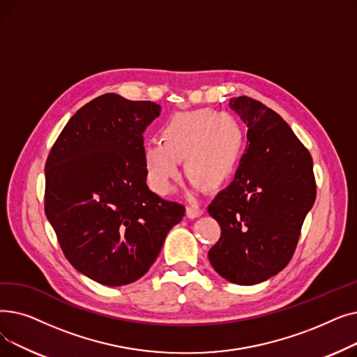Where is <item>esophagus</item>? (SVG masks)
<instances>
[{
  "label": "esophagus",
  "instance_id": "34e87169",
  "mask_svg": "<svg viewBox=\"0 0 357 357\" xmlns=\"http://www.w3.org/2000/svg\"><path fill=\"white\" fill-rule=\"evenodd\" d=\"M202 213H204V210L199 208L198 205H195V204H190L188 207H186V215H188L190 218H197V217H199Z\"/></svg>",
  "mask_w": 357,
  "mask_h": 357
}]
</instances>
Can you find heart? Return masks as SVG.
Masks as SVG:
<instances>
[{"mask_svg": "<svg viewBox=\"0 0 357 357\" xmlns=\"http://www.w3.org/2000/svg\"><path fill=\"white\" fill-rule=\"evenodd\" d=\"M163 143L146 146L143 163L150 188L167 195L181 178V160L186 159V175L218 188L238 163L243 149L240 123L230 112L210 108L176 112L162 127Z\"/></svg>", "mask_w": 357, "mask_h": 357, "instance_id": "obj_1", "label": "heart"}]
</instances>
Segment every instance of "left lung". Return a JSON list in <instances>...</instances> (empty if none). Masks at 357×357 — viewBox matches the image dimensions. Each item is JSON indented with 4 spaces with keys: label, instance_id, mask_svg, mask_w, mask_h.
<instances>
[{
    "label": "left lung",
    "instance_id": "obj_1",
    "mask_svg": "<svg viewBox=\"0 0 357 357\" xmlns=\"http://www.w3.org/2000/svg\"><path fill=\"white\" fill-rule=\"evenodd\" d=\"M248 126L249 146L233 182L208 213L221 229L210 249L214 271L237 285H255L291 260L315 201L312 158L278 112L249 97L230 100Z\"/></svg>",
    "mask_w": 357,
    "mask_h": 357
}]
</instances>
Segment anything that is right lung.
Segmentation results:
<instances>
[{
    "label": "right lung",
    "instance_id": "right-lung-1",
    "mask_svg": "<svg viewBox=\"0 0 357 357\" xmlns=\"http://www.w3.org/2000/svg\"><path fill=\"white\" fill-rule=\"evenodd\" d=\"M159 116L156 102L104 93L75 112L46 160V217L70 265L101 285L140 279L185 215L146 183L143 133Z\"/></svg>",
    "mask_w": 357,
    "mask_h": 357
}]
</instances>
